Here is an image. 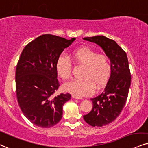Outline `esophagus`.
<instances>
[{"label":"esophagus","instance_id":"obj_1","mask_svg":"<svg viewBox=\"0 0 148 148\" xmlns=\"http://www.w3.org/2000/svg\"><path fill=\"white\" fill-rule=\"evenodd\" d=\"M73 99H83L82 97H77L75 95H73Z\"/></svg>","mask_w":148,"mask_h":148}]
</instances>
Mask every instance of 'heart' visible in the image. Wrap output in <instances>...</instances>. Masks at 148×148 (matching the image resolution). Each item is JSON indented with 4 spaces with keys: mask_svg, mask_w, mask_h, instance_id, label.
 <instances>
[{
    "mask_svg": "<svg viewBox=\"0 0 148 148\" xmlns=\"http://www.w3.org/2000/svg\"><path fill=\"white\" fill-rule=\"evenodd\" d=\"M75 64L83 66L82 80H74L64 85V89L77 97L88 96L93 94L95 87L101 88L106 84L110 77L112 66L106 55L99 54L97 51L87 47L78 48L71 53ZM58 75L64 80L71 77L72 64L65 56L58 58L56 64Z\"/></svg>",
    "mask_w": 148,
    "mask_h": 148,
    "instance_id": "b5f03b06",
    "label": "heart"
}]
</instances>
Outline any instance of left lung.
I'll list each match as a JSON object with an SVG mask.
<instances>
[{
    "label": "left lung",
    "instance_id": "obj_1",
    "mask_svg": "<svg viewBox=\"0 0 148 148\" xmlns=\"http://www.w3.org/2000/svg\"><path fill=\"white\" fill-rule=\"evenodd\" d=\"M84 40L99 45L112 66L110 77L104 90L90 98L92 109L84 115V119L88 124L101 127L116 119L125 104L131 83L128 60L125 52L113 40L103 36L86 37Z\"/></svg>",
    "mask_w": 148,
    "mask_h": 148
}]
</instances>
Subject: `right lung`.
<instances>
[{
    "instance_id": "1",
    "label": "right lung",
    "mask_w": 148,
    "mask_h": 148,
    "mask_svg": "<svg viewBox=\"0 0 148 148\" xmlns=\"http://www.w3.org/2000/svg\"><path fill=\"white\" fill-rule=\"evenodd\" d=\"M75 40L44 34L27 44L21 53L15 75L17 100L24 115L37 126L49 128L57 124L63 105L71 99L69 93L53 96L60 86L56 64Z\"/></svg>"
}]
</instances>
